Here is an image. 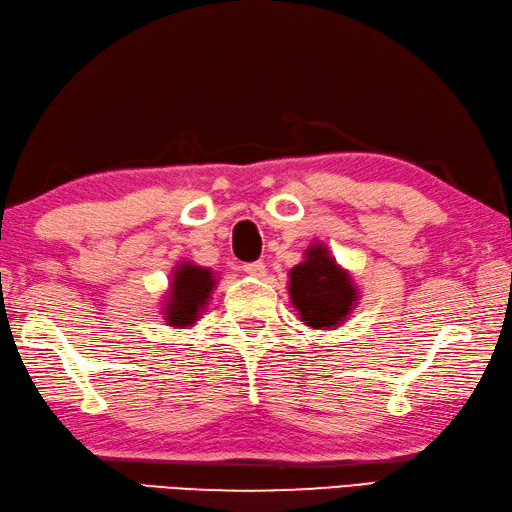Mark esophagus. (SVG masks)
Segmentation results:
<instances>
[{"mask_svg":"<svg viewBox=\"0 0 512 512\" xmlns=\"http://www.w3.org/2000/svg\"><path fill=\"white\" fill-rule=\"evenodd\" d=\"M244 273H248V275H253V277H264L266 275V264L264 262H248V264H244Z\"/></svg>","mask_w":512,"mask_h":512,"instance_id":"obj_1","label":"esophagus"}]
</instances>
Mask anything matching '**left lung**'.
Masks as SVG:
<instances>
[{"label": "left lung", "instance_id": "obj_1", "mask_svg": "<svg viewBox=\"0 0 512 512\" xmlns=\"http://www.w3.org/2000/svg\"><path fill=\"white\" fill-rule=\"evenodd\" d=\"M288 293L304 324L313 329L336 327L356 300L347 273L340 271L320 244L313 246L304 262L291 271Z\"/></svg>", "mask_w": 512, "mask_h": 512}]
</instances>
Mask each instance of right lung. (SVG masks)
<instances>
[{
	"label": "right lung",
	"mask_w": 512,
	"mask_h": 512,
	"mask_svg": "<svg viewBox=\"0 0 512 512\" xmlns=\"http://www.w3.org/2000/svg\"><path fill=\"white\" fill-rule=\"evenodd\" d=\"M212 286H215V280H212L208 268L183 264L174 277L172 300L165 306V320L172 327H188L197 320L199 309L206 304Z\"/></svg>",
	"instance_id": "add662e5"
}]
</instances>
